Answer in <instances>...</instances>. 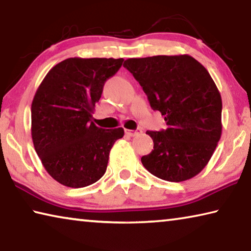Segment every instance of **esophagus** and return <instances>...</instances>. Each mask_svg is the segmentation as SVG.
<instances>
[{
  "label": "esophagus",
  "instance_id": "1",
  "mask_svg": "<svg viewBox=\"0 0 251 251\" xmlns=\"http://www.w3.org/2000/svg\"><path fill=\"white\" fill-rule=\"evenodd\" d=\"M125 133H126V135L131 136V137H133V136L141 134L142 133V129L141 128H137V129H126Z\"/></svg>",
  "mask_w": 251,
  "mask_h": 251
}]
</instances>
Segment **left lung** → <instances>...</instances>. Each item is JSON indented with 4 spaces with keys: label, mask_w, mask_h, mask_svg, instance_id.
Masks as SVG:
<instances>
[{
    "label": "left lung",
    "mask_w": 251,
    "mask_h": 251,
    "mask_svg": "<svg viewBox=\"0 0 251 251\" xmlns=\"http://www.w3.org/2000/svg\"><path fill=\"white\" fill-rule=\"evenodd\" d=\"M124 67L167 125L146 131L154 150L142 157L144 167L168 181L196 176L211 158L223 128L222 96L208 71L189 55L128 58Z\"/></svg>",
    "instance_id": "1"
}]
</instances>
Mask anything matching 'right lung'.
Returning a JSON list of instances; mask_svg holds the SVG:
<instances>
[{
	"mask_svg": "<svg viewBox=\"0 0 251 251\" xmlns=\"http://www.w3.org/2000/svg\"><path fill=\"white\" fill-rule=\"evenodd\" d=\"M123 58L71 57L50 70L32 101V139L36 154L59 184L80 188L106 172L109 151L124 129L97 127L93 112L106 80Z\"/></svg>",
	"mask_w": 251,
	"mask_h": 251,
	"instance_id": "obj_1",
	"label": "right lung"
}]
</instances>
